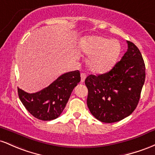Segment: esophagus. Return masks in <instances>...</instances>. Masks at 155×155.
<instances>
[{
  "label": "esophagus",
  "instance_id": "1",
  "mask_svg": "<svg viewBox=\"0 0 155 155\" xmlns=\"http://www.w3.org/2000/svg\"><path fill=\"white\" fill-rule=\"evenodd\" d=\"M81 82L83 83L85 81L86 78V74L85 73H81Z\"/></svg>",
  "mask_w": 155,
  "mask_h": 155
}]
</instances>
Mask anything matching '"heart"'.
Returning a JSON list of instances; mask_svg holds the SVG:
<instances>
[{"label":"heart","mask_w":155,"mask_h":155,"mask_svg":"<svg viewBox=\"0 0 155 155\" xmlns=\"http://www.w3.org/2000/svg\"><path fill=\"white\" fill-rule=\"evenodd\" d=\"M121 45L117 40L102 36H91L83 37L78 43L81 53L90 55L88 67L94 73L107 72L113 68L121 53Z\"/></svg>","instance_id":"b5f03b06"}]
</instances>
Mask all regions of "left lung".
I'll use <instances>...</instances> for the list:
<instances>
[{
	"mask_svg": "<svg viewBox=\"0 0 155 155\" xmlns=\"http://www.w3.org/2000/svg\"><path fill=\"white\" fill-rule=\"evenodd\" d=\"M127 42V51L110 71L90 74L85 80L87 105L92 115L102 122H116L127 117L140 100L145 64L138 48L131 41Z\"/></svg>",
	"mask_w": 155,
	"mask_h": 155,
	"instance_id": "1",
	"label": "left lung"
}]
</instances>
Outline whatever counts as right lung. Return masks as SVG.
<instances>
[{
    "label": "right lung",
    "mask_w": 155,
    "mask_h": 155,
    "mask_svg": "<svg viewBox=\"0 0 155 155\" xmlns=\"http://www.w3.org/2000/svg\"><path fill=\"white\" fill-rule=\"evenodd\" d=\"M81 81L78 70L67 72L44 89L29 94L18 88L20 100L32 116L42 121L58 118L63 112L74 88Z\"/></svg>",
    "instance_id": "right-lung-1"
}]
</instances>
